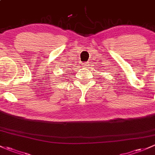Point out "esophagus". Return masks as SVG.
I'll list each match as a JSON object with an SVG mask.
<instances>
[{"label": "esophagus", "instance_id": "34e87169", "mask_svg": "<svg viewBox=\"0 0 155 155\" xmlns=\"http://www.w3.org/2000/svg\"><path fill=\"white\" fill-rule=\"evenodd\" d=\"M89 62H86L85 63V64H84V66H89Z\"/></svg>", "mask_w": 155, "mask_h": 155}]
</instances>
